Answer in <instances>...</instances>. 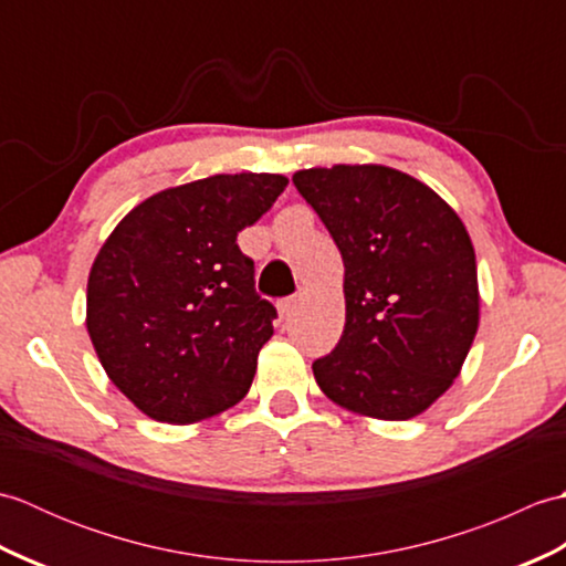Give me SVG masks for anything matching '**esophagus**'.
Here are the masks:
<instances>
[{
  "label": "esophagus",
  "mask_w": 566,
  "mask_h": 566,
  "mask_svg": "<svg viewBox=\"0 0 566 566\" xmlns=\"http://www.w3.org/2000/svg\"><path fill=\"white\" fill-rule=\"evenodd\" d=\"M296 302H298L296 296H286V298H280V302H276V311H280L282 316H290L292 311L296 308Z\"/></svg>",
  "instance_id": "esophagus-1"
}]
</instances>
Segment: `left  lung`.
I'll use <instances>...</instances> for the list:
<instances>
[{
	"label": "left lung",
	"mask_w": 566,
	"mask_h": 566,
	"mask_svg": "<svg viewBox=\"0 0 566 566\" xmlns=\"http://www.w3.org/2000/svg\"><path fill=\"white\" fill-rule=\"evenodd\" d=\"M294 185L345 264V328L314 363L347 411L408 420L460 375L479 326L472 240L448 201L384 165L298 170Z\"/></svg>",
	"instance_id": "8db88e82"
}]
</instances>
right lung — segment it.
<instances>
[{"mask_svg": "<svg viewBox=\"0 0 566 566\" xmlns=\"http://www.w3.org/2000/svg\"><path fill=\"white\" fill-rule=\"evenodd\" d=\"M290 179L213 175L163 189L106 238L87 282V333L106 375L160 423H197L248 394L276 308L235 238Z\"/></svg>", "mask_w": 566, "mask_h": 566, "instance_id": "1", "label": "right lung"}]
</instances>
